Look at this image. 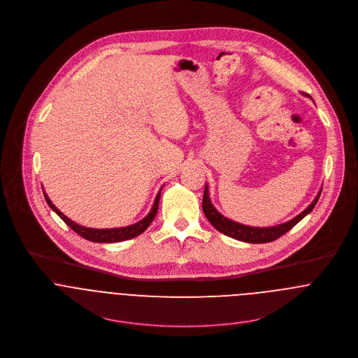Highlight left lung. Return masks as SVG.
<instances>
[{
  "instance_id": "left-lung-1",
  "label": "left lung",
  "mask_w": 358,
  "mask_h": 358,
  "mask_svg": "<svg viewBox=\"0 0 358 358\" xmlns=\"http://www.w3.org/2000/svg\"><path fill=\"white\" fill-rule=\"evenodd\" d=\"M322 190V189H321ZM320 193L317 194V197L314 199V201L307 206L306 209L299 213L296 217H294L292 220L278 224V226H273V227H251V226H245V224H240L237 222H233L227 217H224L222 213H219L215 206L210 204L209 196H208V187L205 186L204 197H203V210H204L206 219L209 220V223L220 233L244 241V243H252V244H264V243H271L277 238H280L281 236H284L287 231H289L296 223H299L307 213H310L313 210V208L317 204L318 199H320Z\"/></svg>"
}]
</instances>
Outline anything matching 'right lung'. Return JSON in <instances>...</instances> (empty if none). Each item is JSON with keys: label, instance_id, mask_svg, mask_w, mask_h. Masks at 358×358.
<instances>
[{"label": "right lung", "instance_id": "add662e5", "mask_svg": "<svg viewBox=\"0 0 358 358\" xmlns=\"http://www.w3.org/2000/svg\"><path fill=\"white\" fill-rule=\"evenodd\" d=\"M44 196H45V200H47L48 205L60 216V219L69 227H71L78 236H81L83 238L94 241V243H120V241H125V240H129V238H134V237L142 234L150 226V223L153 222V219L155 217V215H157V210H158V203H159L161 193L157 194L153 208H152L150 213L145 219H142L141 222H138V223H135L132 226L120 227V229H90V227L80 226V224L74 223L73 220H70L67 216H64L55 205L52 204L51 200L48 199L47 194H44Z\"/></svg>", "mask_w": 358, "mask_h": 358}]
</instances>
